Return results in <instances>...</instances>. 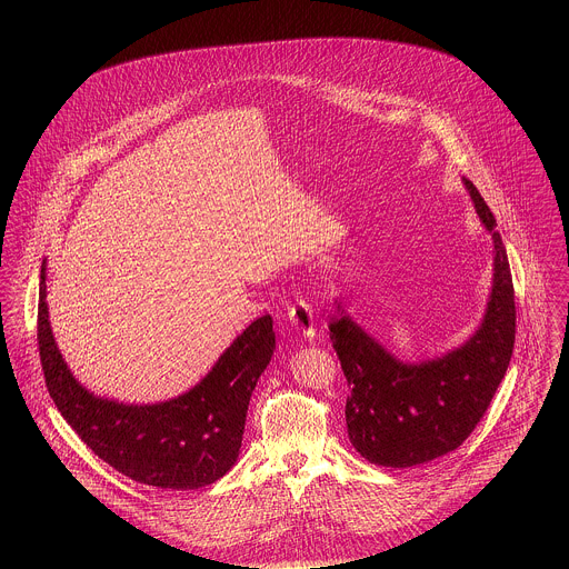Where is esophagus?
I'll return each instance as SVG.
<instances>
[{"label":"esophagus","mask_w":569,"mask_h":569,"mask_svg":"<svg viewBox=\"0 0 569 569\" xmlns=\"http://www.w3.org/2000/svg\"><path fill=\"white\" fill-rule=\"evenodd\" d=\"M288 322L300 332L305 339H313L316 337V320H313V309L307 300L297 298L290 307H288Z\"/></svg>","instance_id":"esophagus-1"}]
</instances>
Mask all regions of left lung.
<instances>
[{
  "instance_id": "obj_1",
  "label": "left lung",
  "mask_w": 569,
  "mask_h": 569,
  "mask_svg": "<svg viewBox=\"0 0 569 569\" xmlns=\"http://www.w3.org/2000/svg\"><path fill=\"white\" fill-rule=\"evenodd\" d=\"M495 243V274L485 322L437 360L407 365L386 352L348 316L330 318V341L348 379L346 422L353 448L376 465L413 467L439 459L471 435L508 371L515 350V283L497 221L465 179Z\"/></svg>"
}]
</instances>
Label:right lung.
I'll return each mask as SVG.
<instances>
[{
  "mask_svg": "<svg viewBox=\"0 0 569 569\" xmlns=\"http://www.w3.org/2000/svg\"><path fill=\"white\" fill-rule=\"evenodd\" d=\"M40 271L38 348L49 395L87 448L140 485L170 490L213 485L237 462L244 418L260 373L271 362V316L244 328L211 373L190 392L158 406L98 399L72 378L54 346Z\"/></svg>",
  "mask_w": 569,
  "mask_h": 569,
  "instance_id": "obj_1",
  "label": "right lung"
}]
</instances>
